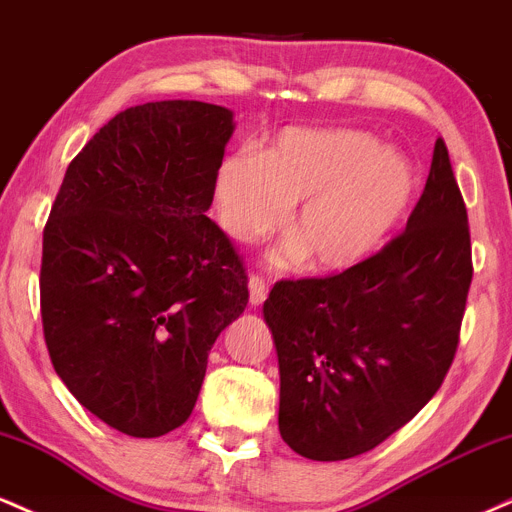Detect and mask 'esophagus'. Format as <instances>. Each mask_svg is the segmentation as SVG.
I'll return each mask as SVG.
<instances>
[{
    "label": "esophagus",
    "instance_id": "1",
    "mask_svg": "<svg viewBox=\"0 0 512 512\" xmlns=\"http://www.w3.org/2000/svg\"><path fill=\"white\" fill-rule=\"evenodd\" d=\"M248 289H250V303L252 305H262L264 298H267V293H269L267 281H264L262 276H250Z\"/></svg>",
    "mask_w": 512,
    "mask_h": 512
}]
</instances>
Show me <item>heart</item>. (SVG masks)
<instances>
[{
	"label": "heart",
	"instance_id": "obj_1",
	"mask_svg": "<svg viewBox=\"0 0 512 512\" xmlns=\"http://www.w3.org/2000/svg\"><path fill=\"white\" fill-rule=\"evenodd\" d=\"M416 173L399 151L349 127H289L260 154L238 151L216 168L223 231L248 243L272 233L291 209L281 262L339 272L373 255L407 216Z\"/></svg>",
	"mask_w": 512,
	"mask_h": 512
}]
</instances>
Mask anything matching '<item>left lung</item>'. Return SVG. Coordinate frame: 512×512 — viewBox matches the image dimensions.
I'll return each mask as SVG.
<instances>
[{"mask_svg": "<svg viewBox=\"0 0 512 512\" xmlns=\"http://www.w3.org/2000/svg\"><path fill=\"white\" fill-rule=\"evenodd\" d=\"M469 284L467 209L438 139L402 236L342 274L279 281L264 301L284 443L349 460L414 419L455 358Z\"/></svg>", "mask_w": 512, "mask_h": 512, "instance_id": "obj_1", "label": "left lung"}]
</instances>
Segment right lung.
<instances>
[{
  "label": "right lung",
  "mask_w": 512,
  "mask_h": 512,
  "mask_svg": "<svg viewBox=\"0 0 512 512\" xmlns=\"http://www.w3.org/2000/svg\"><path fill=\"white\" fill-rule=\"evenodd\" d=\"M233 113L127 108L69 163L43 233L40 315L52 366L93 416L134 438L182 426L248 274L209 219Z\"/></svg>",
  "instance_id": "obj_1"
}]
</instances>
